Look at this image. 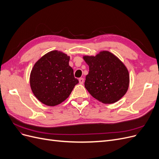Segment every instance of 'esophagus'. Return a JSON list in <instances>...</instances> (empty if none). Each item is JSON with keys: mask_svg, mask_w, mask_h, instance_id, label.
<instances>
[{"mask_svg": "<svg viewBox=\"0 0 159 159\" xmlns=\"http://www.w3.org/2000/svg\"><path fill=\"white\" fill-rule=\"evenodd\" d=\"M79 81H80V84H83L84 82V79L83 78H80L79 79Z\"/></svg>", "mask_w": 159, "mask_h": 159, "instance_id": "esophagus-1", "label": "esophagus"}]
</instances>
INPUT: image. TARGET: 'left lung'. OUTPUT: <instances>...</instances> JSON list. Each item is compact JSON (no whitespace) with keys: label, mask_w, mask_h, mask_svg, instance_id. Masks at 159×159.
Returning <instances> with one entry per match:
<instances>
[{"label":"left lung","mask_w":159,"mask_h":159,"mask_svg":"<svg viewBox=\"0 0 159 159\" xmlns=\"http://www.w3.org/2000/svg\"><path fill=\"white\" fill-rule=\"evenodd\" d=\"M84 59L89 66L85 88L94 98L110 104L117 102L126 93L129 71L118 57L103 51L95 56H84Z\"/></svg>","instance_id":"8db88e82"}]
</instances>
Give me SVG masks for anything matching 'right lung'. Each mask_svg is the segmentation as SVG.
I'll use <instances>...</instances> for the list:
<instances>
[{
	"mask_svg": "<svg viewBox=\"0 0 159 159\" xmlns=\"http://www.w3.org/2000/svg\"><path fill=\"white\" fill-rule=\"evenodd\" d=\"M70 57L52 51L36 61L31 71L30 87L36 98L48 106H55L68 98L79 81L69 66Z\"/></svg>",
	"mask_w": 159,
	"mask_h": 159,
	"instance_id": "right-lung-1",
	"label": "right lung"
}]
</instances>
